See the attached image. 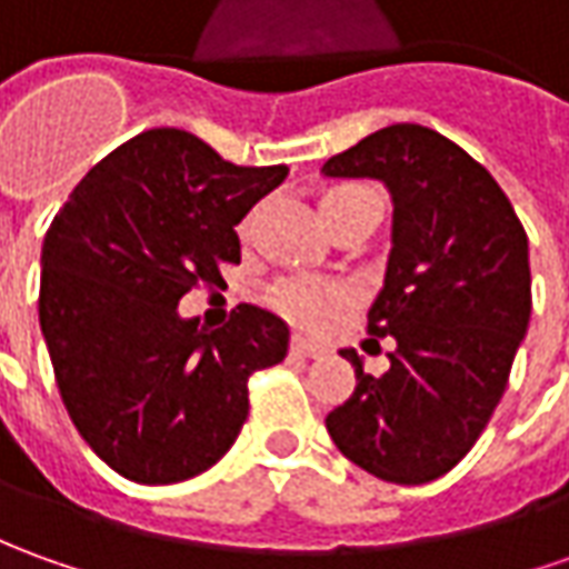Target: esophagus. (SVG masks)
<instances>
[{
  "label": "esophagus",
  "instance_id": "34e87169",
  "mask_svg": "<svg viewBox=\"0 0 569 569\" xmlns=\"http://www.w3.org/2000/svg\"><path fill=\"white\" fill-rule=\"evenodd\" d=\"M323 346H317V342H311V339H301V336H296L292 339V355H301V358H320L323 355Z\"/></svg>",
  "mask_w": 569,
  "mask_h": 569
}]
</instances>
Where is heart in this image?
Listing matches in <instances>:
<instances>
[{"label": "heart", "instance_id": "b5f03b06", "mask_svg": "<svg viewBox=\"0 0 569 569\" xmlns=\"http://www.w3.org/2000/svg\"><path fill=\"white\" fill-rule=\"evenodd\" d=\"M373 196L367 189L358 187H333L320 196V214L330 211L336 204H346L351 199H365ZM342 299L339 286L323 283V280H308V277H292V280H280L270 289V305L292 323L299 327H320L327 323L330 315L336 311V305Z\"/></svg>", "mask_w": 569, "mask_h": 569}]
</instances>
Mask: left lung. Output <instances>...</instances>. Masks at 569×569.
<instances>
[{"label":"left lung","mask_w":569,"mask_h":569,"mask_svg":"<svg viewBox=\"0 0 569 569\" xmlns=\"http://www.w3.org/2000/svg\"><path fill=\"white\" fill-rule=\"evenodd\" d=\"M323 177L380 180L392 249L367 330L392 336L382 377L342 349L358 386L327 415L336 448L398 486L448 473L505 396L529 327V242L492 173L420 123H392L333 154Z\"/></svg>","instance_id":"obj_1"}]
</instances>
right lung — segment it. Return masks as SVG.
<instances>
[{"instance_id": "1", "label": "right lung", "mask_w": 569, "mask_h": 569, "mask_svg": "<svg viewBox=\"0 0 569 569\" xmlns=\"http://www.w3.org/2000/svg\"><path fill=\"white\" fill-rule=\"evenodd\" d=\"M286 173L158 127L102 158L52 220L42 339L73 427L121 477L168 486L218 463L249 417V377L286 358L289 327L264 308L239 305L220 330L177 311L239 264L233 227Z\"/></svg>"}]
</instances>
